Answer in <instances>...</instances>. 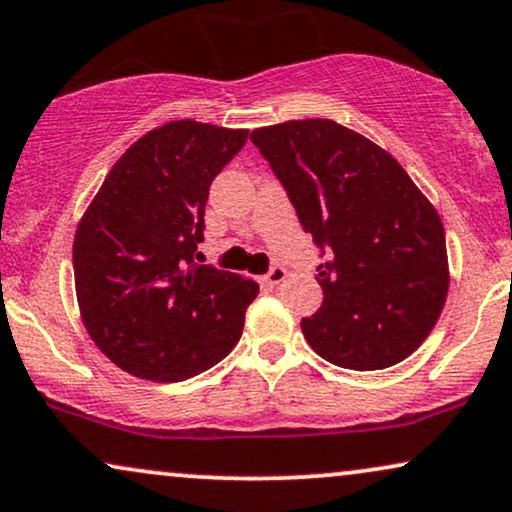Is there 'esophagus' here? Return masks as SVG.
Instances as JSON below:
<instances>
[{
  "mask_svg": "<svg viewBox=\"0 0 512 512\" xmlns=\"http://www.w3.org/2000/svg\"><path fill=\"white\" fill-rule=\"evenodd\" d=\"M289 277V272L282 268V265H270V270L265 272V277L263 280L268 282V284H280V282H284Z\"/></svg>",
  "mask_w": 512,
  "mask_h": 512,
  "instance_id": "34e87169",
  "label": "esophagus"
}]
</instances>
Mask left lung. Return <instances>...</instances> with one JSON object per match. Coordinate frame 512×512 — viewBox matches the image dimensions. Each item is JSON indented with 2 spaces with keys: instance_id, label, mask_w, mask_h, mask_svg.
I'll list each match as a JSON object with an SVG mask.
<instances>
[{
  "instance_id": "8db88e82",
  "label": "left lung",
  "mask_w": 512,
  "mask_h": 512,
  "mask_svg": "<svg viewBox=\"0 0 512 512\" xmlns=\"http://www.w3.org/2000/svg\"><path fill=\"white\" fill-rule=\"evenodd\" d=\"M251 141L324 258V298L301 320L305 341L343 369L402 362L426 341L449 289L433 204L386 150L331 119L265 126Z\"/></svg>"
}]
</instances>
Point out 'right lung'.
Instances as JSON below:
<instances>
[{
	"label": "right lung",
	"mask_w": 512,
	"mask_h": 512,
	"mask_svg": "<svg viewBox=\"0 0 512 512\" xmlns=\"http://www.w3.org/2000/svg\"><path fill=\"white\" fill-rule=\"evenodd\" d=\"M244 143V129L192 119L159 126L119 157L79 221V310L119 369L185 381L240 341L258 284L195 258L211 183Z\"/></svg>",
	"instance_id": "1"
}]
</instances>
